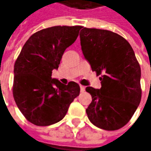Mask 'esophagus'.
<instances>
[{"label": "esophagus", "instance_id": "34e87169", "mask_svg": "<svg viewBox=\"0 0 151 151\" xmlns=\"http://www.w3.org/2000/svg\"><path fill=\"white\" fill-rule=\"evenodd\" d=\"M80 88H81V92H84L86 90V87L84 86H80Z\"/></svg>", "mask_w": 151, "mask_h": 151}]
</instances>
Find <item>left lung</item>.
I'll return each instance as SVG.
<instances>
[{"label": "left lung", "mask_w": 151, "mask_h": 151, "mask_svg": "<svg viewBox=\"0 0 151 151\" xmlns=\"http://www.w3.org/2000/svg\"><path fill=\"white\" fill-rule=\"evenodd\" d=\"M81 45L92 71L100 76L101 89L87 86L92 101L86 108L93 124L105 130L126 125L139 106L141 70L129 43L116 32L82 27Z\"/></svg>", "instance_id": "left-lung-1"}]
</instances>
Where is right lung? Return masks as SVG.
Masks as SVG:
<instances>
[{"instance_id":"add662e5","label":"right lung","mask_w":151,"mask_h":151,"mask_svg":"<svg viewBox=\"0 0 151 151\" xmlns=\"http://www.w3.org/2000/svg\"><path fill=\"white\" fill-rule=\"evenodd\" d=\"M81 26H55L33 33L14 64L12 94L26 119L37 126H49L65 116L80 86L51 78L65 50L76 40Z\"/></svg>"}]
</instances>
